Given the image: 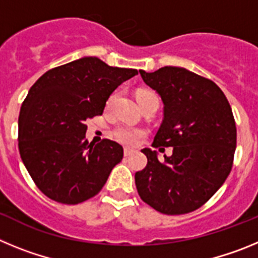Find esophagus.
<instances>
[{"label": "esophagus", "instance_id": "obj_1", "mask_svg": "<svg viewBox=\"0 0 258 258\" xmlns=\"http://www.w3.org/2000/svg\"><path fill=\"white\" fill-rule=\"evenodd\" d=\"M134 152V150H132V149H124V155L125 156H129V155H132Z\"/></svg>", "mask_w": 258, "mask_h": 258}]
</instances>
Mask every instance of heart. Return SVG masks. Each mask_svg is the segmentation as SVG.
<instances>
[{"mask_svg":"<svg viewBox=\"0 0 258 258\" xmlns=\"http://www.w3.org/2000/svg\"><path fill=\"white\" fill-rule=\"evenodd\" d=\"M151 95H155L154 93L151 92H146V90H142V92H140L138 94H137V99L138 101H141V99H143V98L146 97H151ZM113 97L109 98L108 101V104L112 102ZM115 137L116 140L118 141V142L124 143V145H136L138 141L141 140L143 137V132L140 131V129H134V127H131V126H118L115 129Z\"/></svg>","mask_w":258,"mask_h":258,"instance_id":"obj_1","label":"heart"}]
</instances>
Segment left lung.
<instances>
[{
	"mask_svg": "<svg viewBox=\"0 0 258 258\" xmlns=\"http://www.w3.org/2000/svg\"><path fill=\"white\" fill-rule=\"evenodd\" d=\"M140 74L164 104L152 147H173V154L160 161L156 151L143 149L147 165L136 173L137 190L160 213H190L217 192L231 170L236 149L231 107L213 81L186 68Z\"/></svg>",
	"mask_w": 258,
	"mask_h": 258,
	"instance_id": "8db88e82",
	"label": "left lung"
}]
</instances>
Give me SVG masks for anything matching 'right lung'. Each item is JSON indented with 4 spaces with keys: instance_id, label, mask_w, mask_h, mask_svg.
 <instances>
[{
    "instance_id": "1",
    "label": "right lung",
    "mask_w": 258,
    "mask_h": 258,
    "mask_svg": "<svg viewBox=\"0 0 258 258\" xmlns=\"http://www.w3.org/2000/svg\"><path fill=\"white\" fill-rule=\"evenodd\" d=\"M136 75L83 56L47 71L29 89L18 121L19 152L47 198L79 204L102 190L124 150L109 140L89 143L85 121L102 115L113 90Z\"/></svg>"
}]
</instances>
